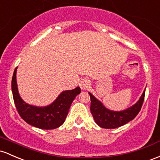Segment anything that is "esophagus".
I'll list each match as a JSON object with an SVG mask.
<instances>
[{
  "mask_svg": "<svg viewBox=\"0 0 160 160\" xmlns=\"http://www.w3.org/2000/svg\"><path fill=\"white\" fill-rule=\"evenodd\" d=\"M90 84H91L90 81H89L88 79L84 78V79H82V80H80V84H79V85H80V88H81V89H83V90H85V89L89 88V87L90 86Z\"/></svg>",
  "mask_w": 160,
  "mask_h": 160,
  "instance_id": "34e87169",
  "label": "esophagus"
}]
</instances>
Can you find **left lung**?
<instances>
[{"label":"left lung","mask_w":160,"mask_h":160,"mask_svg":"<svg viewBox=\"0 0 160 160\" xmlns=\"http://www.w3.org/2000/svg\"><path fill=\"white\" fill-rule=\"evenodd\" d=\"M89 94L91 99L90 111L95 122L102 128L113 129L127 124L138 115L143 105L145 90L135 104L122 111H113L106 108L103 103L96 99L91 92H89Z\"/></svg>","instance_id":"left-lung-1"}]
</instances>
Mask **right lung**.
I'll return each mask as SVG.
<instances>
[{
  "instance_id": "1",
  "label": "right lung",
  "mask_w": 160,
  "mask_h": 160,
  "mask_svg": "<svg viewBox=\"0 0 160 160\" xmlns=\"http://www.w3.org/2000/svg\"><path fill=\"white\" fill-rule=\"evenodd\" d=\"M17 68L13 73L11 87L16 108L21 118L29 124L40 129H55L62 125L71 103L81 92L80 87L63 91L54 101L46 106H32L26 103L20 97L17 87Z\"/></svg>"
}]
</instances>
